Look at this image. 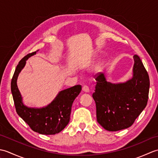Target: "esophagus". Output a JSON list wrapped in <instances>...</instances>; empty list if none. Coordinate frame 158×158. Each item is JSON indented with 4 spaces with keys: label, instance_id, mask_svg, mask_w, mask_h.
Segmentation results:
<instances>
[{
    "label": "esophagus",
    "instance_id": "esophagus-1",
    "mask_svg": "<svg viewBox=\"0 0 158 158\" xmlns=\"http://www.w3.org/2000/svg\"><path fill=\"white\" fill-rule=\"evenodd\" d=\"M82 90L85 93L89 92V89L88 88V86H87V85H83V88H82Z\"/></svg>",
    "mask_w": 158,
    "mask_h": 158
}]
</instances>
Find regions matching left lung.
<instances>
[{
  "label": "left lung",
  "mask_w": 158,
  "mask_h": 158,
  "mask_svg": "<svg viewBox=\"0 0 158 158\" xmlns=\"http://www.w3.org/2000/svg\"><path fill=\"white\" fill-rule=\"evenodd\" d=\"M132 77L126 82L112 83L104 73L96 78L95 92L97 122L106 130L127 128L145 108L149 98V77L143 62L134 56Z\"/></svg>",
  "instance_id": "obj_1"
}]
</instances>
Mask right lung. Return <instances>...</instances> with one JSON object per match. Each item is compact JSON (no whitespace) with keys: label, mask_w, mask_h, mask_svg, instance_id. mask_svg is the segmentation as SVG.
<instances>
[{"label":"right lung","mask_w":158,"mask_h":158,"mask_svg":"<svg viewBox=\"0 0 158 158\" xmlns=\"http://www.w3.org/2000/svg\"><path fill=\"white\" fill-rule=\"evenodd\" d=\"M36 52L23 57L17 66L11 83L13 98L17 113L33 131L41 135H56L68 125L72 105L81 92V86L77 85L62 90L51 103L42 108H32L26 106L23 103L17 80L19 74L24 68L26 60L35 55Z\"/></svg>","instance_id":"add662e5"}]
</instances>
